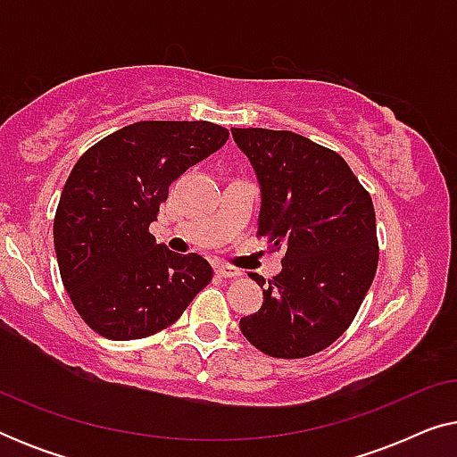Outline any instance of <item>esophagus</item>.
<instances>
[{
    "label": "esophagus",
    "mask_w": 457,
    "mask_h": 457,
    "mask_svg": "<svg viewBox=\"0 0 457 457\" xmlns=\"http://www.w3.org/2000/svg\"><path fill=\"white\" fill-rule=\"evenodd\" d=\"M216 274L222 278H235V277H241V270H237V268L227 266V264H218Z\"/></svg>",
    "instance_id": "esophagus-1"
}]
</instances>
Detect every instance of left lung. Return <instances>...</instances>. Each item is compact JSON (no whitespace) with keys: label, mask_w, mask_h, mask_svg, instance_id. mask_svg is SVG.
<instances>
[{"label":"left lung","mask_w":457,"mask_h":457,"mask_svg":"<svg viewBox=\"0 0 457 457\" xmlns=\"http://www.w3.org/2000/svg\"><path fill=\"white\" fill-rule=\"evenodd\" d=\"M260 185L258 235L283 247L264 303L241 318L245 339L272 358L327 349L352 324L378 264L368 191L339 154L291 130L230 129Z\"/></svg>","instance_id":"8db88e82"}]
</instances>
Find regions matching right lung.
<instances>
[{
  "instance_id": "1",
  "label": "right lung",
  "mask_w": 457,
  "mask_h": 457,
  "mask_svg": "<svg viewBox=\"0 0 457 457\" xmlns=\"http://www.w3.org/2000/svg\"><path fill=\"white\" fill-rule=\"evenodd\" d=\"M228 130L214 122L143 120L80 155L54 220L58 266L74 308L105 339H143L170 327L212 280L197 253L155 243L149 224L168 187L218 152Z\"/></svg>"
}]
</instances>
